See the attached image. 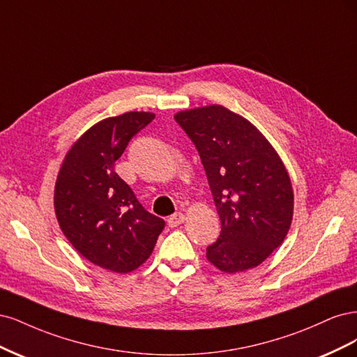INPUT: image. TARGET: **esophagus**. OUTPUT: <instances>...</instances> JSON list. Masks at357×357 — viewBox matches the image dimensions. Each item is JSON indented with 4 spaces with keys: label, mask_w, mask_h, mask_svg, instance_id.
<instances>
[{
    "label": "esophagus",
    "mask_w": 357,
    "mask_h": 357,
    "mask_svg": "<svg viewBox=\"0 0 357 357\" xmlns=\"http://www.w3.org/2000/svg\"><path fill=\"white\" fill-rule=\"evenodd\" d=\"M183 221H185V215H183L182 212H176V213H174L172 216H169V220H167V222H169V227H178L179 224H182Z\"/></svg>",
    "instance_id": "esophagus-1"
}]
</instances>
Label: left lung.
Returning a JSON list of instances; mask_svg holds the SVG:
<instances>
[{
    "instance_id": "8db88e82",
    "label": "left lung",
    "mask_w": 357,
    "mask_h": 357,
    "mask_svg": "<svg viewBox=\"0 0 357 357\" xmlns=\"http://www.w3.org/2000/svg\"><path fill=\"white\" fill-rule=\"evenodd\" d=\"M208 176L221 234L206 249L216 268H254L283 243L294 215L291 178L254 124L221 105L176 112Z\"/></svg>"
}]
</instances>
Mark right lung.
<instances>
[{
	"label": "right lung",
	"instance_id": "add662e5",
	"mask_svg": "<svg viewBox=\"0 0 357 357\" xmlns=\"http://www.w3.org/2000/svg\"><path fill=\"white\" fill-rule=\"evenodd\" d=\"M154 117L132 111L91 126L66 153L56 179L62 233L86 259L114 273L142 266L165 228L114 170L132 137Z\"/></svg>",
	"mask_w": 357,
	"mask_h": 357
}]
</instances>
